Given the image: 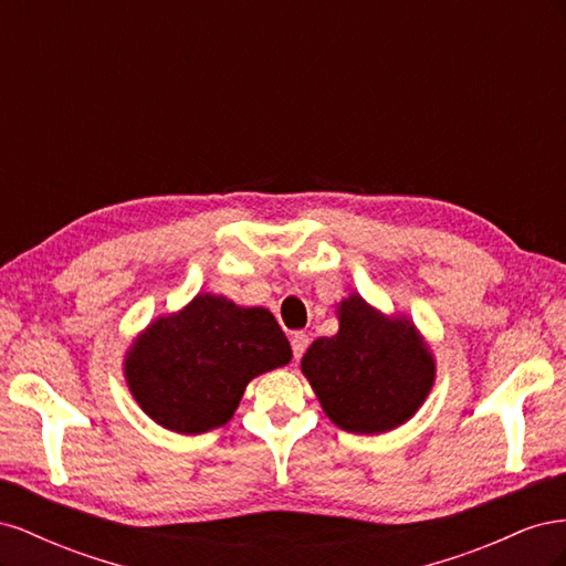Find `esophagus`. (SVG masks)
Returning a JSON list of instances; mask_svg holds the SVG:
<instances>
[{
  "mask_svg": "<svg viewBox=\"0 0 566 566\" xmlns=\"http://www.w3.org/2000/svg\"><path fill=\"white\" fill-rule=\"evenodd\" d=\"M290 342H293V354H295V358H300L304 352H306V347H310V335H306V333H295L293 335V339H290Z\"/></svg>",
  "mask_w": 566,
  "mask_h": 566,
  "instance_id": "1",
  "label": "esophagus"
}]
</instances>
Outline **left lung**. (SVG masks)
<instances>
[{
    "mask_svg": "<svg viewBox=\"0 0 566 566\" xmlns=\"http://www.w3.org/2000/svg\"><path fill=\"white\" fill-rule=\"evenodd\" d=\"M339 331L318 337L302 373L339 430L380 434L403 424L434 385V358L403 316H385L361 295L337 306Z\"/></svg>",
    "mask_w": 566,
    "mask_h": 566,
    "instance_id": "1",
    "label": "left lung"
}]
</instances>
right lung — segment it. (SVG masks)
I'll list each match as a JSON object with an SVG mask.
<instances>
[{"mask_svg":"<svg viewBox=\"0 0 566 566\" xmlns=\"http://www.w3.org/2000/svg\"><path fill=\"white\" fill-rule=\"evenodd\" d=\"M290 358V342L264 306L196 295L134 339L125 378L150 420L179 434H202L233 418L252 378Z\"/></svg>","mask_w":566,"mask_h":566,"instance_id":"1","label":"right lung"}]
</instances>
